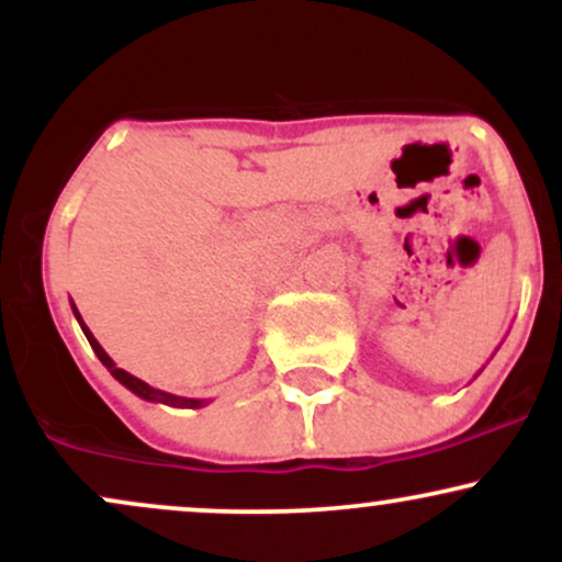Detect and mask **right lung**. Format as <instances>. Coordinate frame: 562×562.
<instances>
[{"label": "right lung", "instance_id": "right-lung-1", "mask_svg": "<svg viewBox=\"0 0 562 562\" xmlns=\"http://www.w3.org/2000/svg\"><path fill=\"white\" fill-rule=\"evenodd\" d=\"M70 308H74V317L79 319V325H81L83 335H87L89 346L94 348L97 359H100V362L108 367V372H111V375H113L115 380H119L121 385H126L128 391H132V393H137L139 398H145V402H158V404L179 406V409H200V406H205V404H209V398H184V396H173V393H166V391H160V389H153V385H147L145 380H139V378L128 375L126 370H121V367H115L113 359L108 357V353H105V348H102L100 344H97V338H94V335H92V330H89V327L83 325V319H81L79 308H76V303H74V301H70Z\"/></svg>", "mask_w": 562, "mask_h": 562}]
</instances>
